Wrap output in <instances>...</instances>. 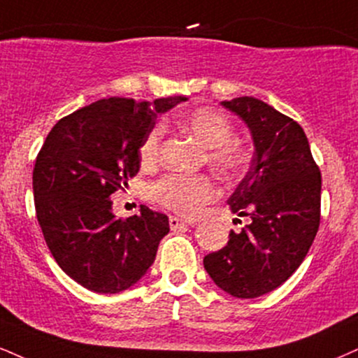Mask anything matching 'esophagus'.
<instances>
[{
	"label": "esophagus",
	"mask_w": 358,
	"mask_h": 358,
	"mask_svg": "<svg viewBox=\"0 0 358 358\" xmlns=\"http://www.w3.org/2000/svg\"><path fill=\"white\" fill-rule=\"evenodd\" d=\"M168 223H170L171 230H178V228L190 227V225H193V223H195V222L185 220V218H178V217H170V218H168Z\"/></svg>",
	"instance_id": "34e87169"
}]
</instances>
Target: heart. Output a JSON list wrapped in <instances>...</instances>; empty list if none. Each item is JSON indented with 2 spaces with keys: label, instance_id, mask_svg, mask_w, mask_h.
<instances>
[{
  "label": "heart",
  "instance_id": "heart-1",
  "mask_svg": "<svg viewBox=\"0 0 358 358\" xmlns=\"http://www.w3.org/2000/svg\"><path fill=\"white\" fill-rule=\"evenodd\" d=\"M178 127L190 133L208 148V162L227 180H238L253 160L252 148L238 138H234V123L217 108L193 110L178 120ZM163 128L153 127L140 145V162L153 166L160 160ZM218 188L208 175L168 173L152 185V196L171 212L196 217L205 206L217 198Z\"/></svg>",
  "mask_w": 358,
  "mask_h": 358
}]
</instances>
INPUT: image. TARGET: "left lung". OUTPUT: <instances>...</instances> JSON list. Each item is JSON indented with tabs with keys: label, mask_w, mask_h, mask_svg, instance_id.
Here are the masks:
<instances>
[{
	"label": "left lung",
	"mask_w": 358,
	"mask_h": 358,
	"mask_svg": "<svg viewBox=\"0 0 358 358\" xmlns=\"http://www.w3.org/2000/svg\"><path fill=\"white\" fill-rule=\"evenodd\" d=\"M252 131L255 155L228 200L252 222L203 258L213 282L236 299H255L287 282L320 227L322 175L299 123L252 96L222 101Z\"/></svg>",
	"instance_id": "left-lung-1"
}]
</instances>
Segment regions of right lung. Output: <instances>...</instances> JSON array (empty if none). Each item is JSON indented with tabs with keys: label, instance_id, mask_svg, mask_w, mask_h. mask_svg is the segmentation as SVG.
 Here are the masks:
<instances>
[{
	"label": "right lung",
	"instance_id": "add662e5",
	"mask_svg": "<svg viewBox=\"0 0 358 358\" xmlns=\"http://www.w3.org/2000/svg\"><path fill=\"white\" fill-rule=\"evenodd\" d=\"M185 100H98L63 116L46 136L33 168L36 218L56 264L81 287L118 294L153 264L168 217L141 205L140 215L116 218L110 195L136 176L157 115Z\"/></svg>",
	"mask_w": 358,
	"mask_h": 358
}]
</instances>
